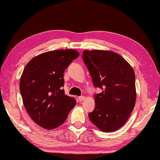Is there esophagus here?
Masks as SVG:
<instances>
[{"instance_id":"34e87169","label":"esophagus","mask_w":160,"mask_h":160,"mask_svg":"<svg viewBox=\"0 0 160 160\" xmlns=\"http://www.w3.org/2000/svg\"><path fill=\"white\" fill-rule=\"evenodd\" d=\"M84 99V96H80V97H78V100L80 101H82Z\"/></svg>"}]
</instances>
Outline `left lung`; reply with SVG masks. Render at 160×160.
Wrapping results in <instances>:
<instances>
[{"label": "left lung", "mask_w": 160, "mask_h": 160, "mask_svg": "<svg viewBox=\"0 0 160 160\" xmlns=\"http://www.w3.org/2000/svg\"><path fill=\"white\" fill-rule=\"evenodd\" d=\"M84 63L93 86L102 90L95 94V108L89 119L103 132H113L128 120L136 101L135 74L130 65L116 52L84 51Z\"/></svg>", "instance_id": "left-lung-1"}]
</instances>
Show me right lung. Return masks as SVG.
Here are the masks:
<instances>
[{
    "instance_id": "1",
    "label": "right lung",
    "mask_w": 160,
    "mask_h": 160,
    "mask_svg": "<svg viewBox=\"0 0 160 160\" xmlns=\"http://www.w3.org/2000/svg\"><path fill=\"white\" fill-rule=\"evenodd\" d=\"M78 56L73 49L48 51L35 57L23 69L19 82L23 105L32 120L45 129L61 126L76 104L62 87L64 71Z\"/></svg>"
}]
</instances>
